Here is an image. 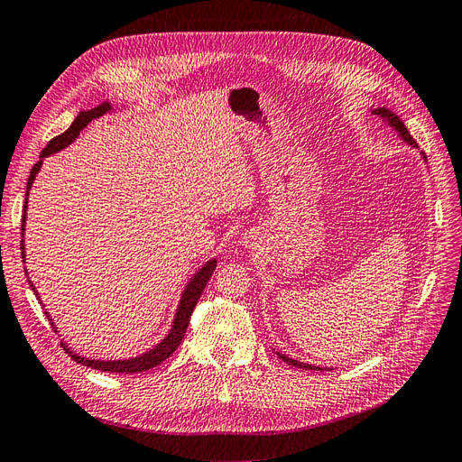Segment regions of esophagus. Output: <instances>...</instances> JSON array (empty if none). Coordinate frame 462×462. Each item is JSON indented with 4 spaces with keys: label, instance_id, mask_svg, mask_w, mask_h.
<instances>
[{
    "label": "esophagus",
    "instance_id": "esophagus-1",
    "mask_svg": "<svg viewBox=\"0 0 462 462\" xmlns=\"http://www.w3.org/2000/svg\"><path fill=\"white\" fill-rule=\"evenodd\" d=\"M241 243L245 245V246H254L256 243H254V236L253 235H245L243 239H241Z\"/></svg>",
    "mask_w": 462,
    "mask_h": 462
}]
</instances>
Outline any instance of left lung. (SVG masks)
I'll use <instances>...</instances> for the list:
<instances>
[{"label":"left lung","instance_id":"8db88e82","mask_svg":"<svg viewBox=\"0 0 462 462\" xmlns=\"http://www.w3.org/2000/svg\"><path fill=\"white\" fill-rule=\"evenodd\" d=\"M372 114H374V116H380V117H382V121H385L391 129L399 133V136L402 138L404 143L411 144V146H414V148H418L416 141H414V138L411 136V133L407 131V127H404V123L399 119V116H395V114H393V111L387 109V107H375V109H372ZM422 158H424V162H426L424 152H422ZM277 356L282 358L283 362H287V365L295 366V368H300V370H324V368H319V366L304 365V362H299V360H295V358H289L287 355H282V353H277ZM326 370H328V368H326ZM329 370H331V368H329Z\"/></svg>","mask_w":462,"mask_h":462}]
</instances>
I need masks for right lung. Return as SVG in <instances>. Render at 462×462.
<instances>
[{
	"label": "right lung",
	"mask_w": 462,
	"mask_h": 462,
	"mask_svg": "<svg viewBox=\"0 0 462 462\" xmlns=\"http://www.w3.org/2000/svg\"><path fill=\"white\" fill-rule=\"evenodd\" d=\"M109 111H114V106H111L109 102H102L100 106H96L88 111H80V114L77 116V119L73 121L71 127H69L65 133H61L60 136L51 138V141L48 143V146L42 150L40 153V160L34 163V167L31 170V177H29V183H26V199H24V209H23V227H21V233L24 235V221H26V204H29V192H31V187L34 183V179L40 171L42 167V162H44V158L51 156V153L60 152L63 148H67L69 144H73L77 141V136L80 134V131L87 127V125L92 121V119H97L102 117L104 114H109ZM21 250H23V258L26 256L24 254V239L21 241ZM24 262V260H23ZM217 265V260L212 258L208 260L202 268L194 273L190 277V282L185 285V291L183 295H180V300H179V306H177V312H175V318H173V324H171V329L170 333L165 335V337L158 343L153 345L150 351L138 355V356H133V358H123V360H92V358H87V356H80L79 353L71 351V348L67 346V343L61 341L63 348L69 353V356H71L75 362H79V365L82 366H88V368H94V370H102V372H109V374H138V372H146L150 368H156L160 366L162 362L165 358H170L175 351L177 346L180 345V341H183L185 337V331L189 328V321H190V314L194 310V306H197L202 291L206 287V283L209 282V277H212L214 270ZM31 283V282H29ZM34 295L38 297V291L36 287L31 283ZM40 300V297H38ZM48 316V312H46ZM48 319L51 321V318L48 316ZM53 329L58 331V328H55V324L51 321Z\"/></svg>",
	"instance_id": "add662e5"
}]
</instances>
